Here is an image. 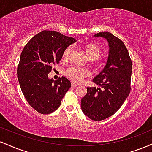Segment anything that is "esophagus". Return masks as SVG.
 I'll use <instances>...</instances> for the list:
<instances>
[{
    "label": "esophagus",
    "mask_w": 152,
    "mask_h": 152,
    "mask_svg": "<svg viewBox=\"0 0 152 152\" xmlns=\"http://www.w3.org/2000/svg\"><path fill=\"white\" fill-rule=\"evenodd\" d=\"M71 85H72V87H73V88H76V87L78 86V85L76 84V83H72Z\"/></svg>",
    "instance_id": "1"
}]
</instances>
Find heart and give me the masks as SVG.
I'll list each match as a JSON object with an SVG mask.
<instances>
[{
  "mask_svg": "<svg viewBox=\"0 0 152 152\" xmlns=\"http://www.w3.org/2000/svg\"><path fill=\"white\" fill-rule=\"evenodd\" d=\"M83 48L85 52L87 57H88L90 60H96L100 57L101 50L96 44L93 43L88 44L86 45L83 46ZM72 48L71 46H68L64 49L62 53L63 59H67L69 58L72 52ZM89 74L90 72L88 69H84V68L75 67V66L69 67L64 72V75L75 83H80L82 80L85 77H88L89 75Z\"/></svg>",
  "mask_w": 152,
  "mask_h": 152,
  "instance_id": "1",
  "label": "heart"
}]
</instances>
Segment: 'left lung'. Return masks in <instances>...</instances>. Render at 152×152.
<instances>
[{
	"mask_svg": "<svg viewBox=\"0 0 152 152\" xmlns=\"http://www.w3.org/2000/svg\"><path fill=\"white\" fill-rule=\"evenodd\" d=\"M94 37L108 41V61L93 80L101 88H87V94L81 100V108L88 118L98 121L113 115L129 96L132 62L125 44L118 37L110 32H99Z\"/></svg>",
	"mask_w": 152,
	"mask_h": 152,
	"instance_id": "8db88e82",
	"label": "left lung"
}]
</instances>
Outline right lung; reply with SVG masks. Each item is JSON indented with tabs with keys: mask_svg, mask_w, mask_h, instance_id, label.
Here are the masks:
<instances>
[{
	"mask_svg": "<svg viewBox=\"0 0 152 152\" xmlns=\"http://www.w3.org/2000/svg\"><path fill=\"white\" fill-rule=\"evenodd\" d=\"M74 38L54 31L44 30L35 35L23 48L17 68V77L27 102L42 114L54 112L71 87L62 77L49 79L52 65L59 64L63 51L75 43Z\"/></svg>",
	"mask_w": 152,
	"mask_h": 152,
	"instance_id": "obj_1",
	"label": "right lung"
}]
</instances>
